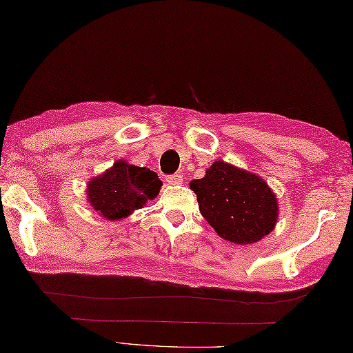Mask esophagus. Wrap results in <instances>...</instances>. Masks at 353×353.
Returning a JSON list of instances; mask_svg holds the SVG:
<instances>
[{"instance_id": "1", "label": "esophagus", "mask_w": 353, "mask_h": 353, "mask_svg": "<svg viewBox=\"0 0 353 353\" xmlns=\"http://www.w3.org/2000/svg\"><path fill=\"white\" fill-rule=\"evenodd\" d=\"M167 182L170 185H181L183 182V177L181 174H172V176L167 177Z\"/></svg>"}]
</instances>
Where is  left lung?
Wrapping results in <instances>:
<instances>
[{
	"label": "left lung",
	"instance_id": "obj_1",
	"mask_svg": "<svg viewBox=\"0 0 353 353\" xmlns=\"http://www.w3.org/2000/svg\"><path fill=\"white\" fill-rule=\"evenodd\" d=\"M190 186L205 220L230 243L253 244L276 226L279 208L274 192L250 171L216 161Z\"/></svg>",
	"mask_w": 353,
	"mask_h": 353
}]
</instances>
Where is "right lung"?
Instances as JSON below:
<instances>
[{
	"instance_id": "obj_1",
	"label": "right lung",
	"mask_w": 353,
	"mask_h": 353,
	"mask_svg": "<svg viewBox=\"0 0 353 353\" xmlns=\"http://www.w3.org/2000/svg\"><path fill=\"white\" fill-rule=\"evenodd\" d=\"M162 182L154 171L117 161L88 182V201L106 220H123L153 200Z\"/></svg>"
}]
</instances>
